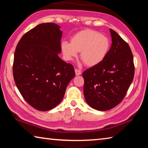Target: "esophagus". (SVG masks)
Here are the masks:
<instances>
[{
  "label": "esophagus",
  "mask_w": 148,
  "mask_h": 148,
  "mask_svg": "<svg viewBox=\"0 0 148 148\" xmlns=\"http://www.w3.org/2000/svg\"><path fill=\"white\" fill-rule=\"evenodd\" d=\"M75 73H76V76H79V75H81L82 74V72L79 71V70H77V69H75Z\"/></svg>",
  "instance_id": "obj_1"
}]
</instances>
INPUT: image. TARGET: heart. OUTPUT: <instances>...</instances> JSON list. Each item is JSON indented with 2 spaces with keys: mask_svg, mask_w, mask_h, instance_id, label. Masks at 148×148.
Wrapping results in <instances>:
<instances>
[{
  "mask_svg": "<svg viewBox=\"0 0 148 148\" xmlns=\"http://www.w3.org/2000/svg\"><path fill=\"white\" fill-rule=\"evenodd\" d=\"M110 40L106 36L91 29L83 30L74 34L71 42L64 41L61 48L64 58L71 61L80 52V58L86 66L92 67L106 58L110 49Z\"/></svg>",
  "mask_w": 148,
  "mask_h": 148,
  "instance_id": "obj_1",
  "label": "heart"
}]
</instances>
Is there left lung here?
<instances>
[{"mask_svg": "<svg viewBox=\"0 0 148 148\" xmlns=\"http://www.w3.org/2000/svg\"><path fill=\"white\" fill-rule=\"evenodd\" d=\"M112 46L101 63L83 72L85 99L90 106L106 111L118 105L126 95L134 75L131 49L114 30Z\"/></svg>", "mask_w": 148, "mask_h": 148, "instance_id": "1", "label": "left lung"}]
</instances>
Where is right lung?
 <instances>
[{
    "label": "right lung",
    "instance_id": "1",
    "mask_svg": "<svg viewBox=\"0 0 148 148\" xmlns=\"http://www.w3.org/2000/svg\"><path fill=\"white\" fill-rule=\"evenodd\" d=\"M60 27L53 23L38 25L21 37L14 53L15 83L23 99L40 111L56 107L75 76L73 66L58 56Z\"/></svg>",
    "mask_w": 148,
    "mask_h": 148
}]
</instances>
